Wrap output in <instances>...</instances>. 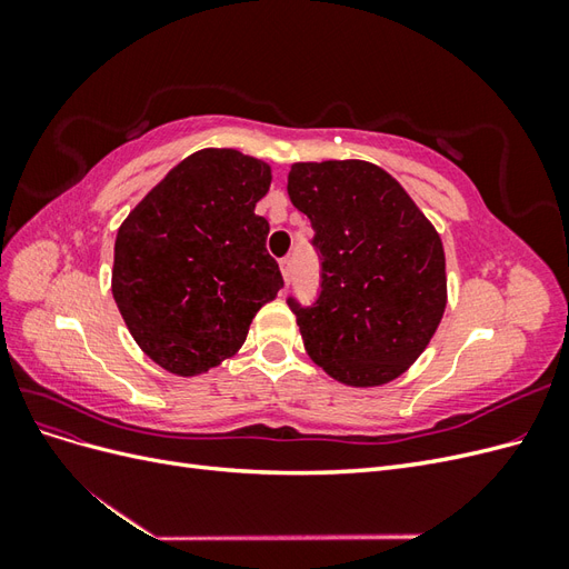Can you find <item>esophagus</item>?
Returning a JSON list of instances; mask_svg holds the SVG:
<instances>
[{"mask_svg": "<svg viewBox=\"0 0 569 569\" xmlns=\"http://www.w3.org/2000/svg\"><path fill=\"white\" fill-rule=\"evenodd\" d=\"M280 270H282L284 282H289V278H291V258H282V261H280Z\"/></svg>", "mask_w": 569, "mask_h": 569, "instance_id": "1", "label": "esophagus"}]
</instances>
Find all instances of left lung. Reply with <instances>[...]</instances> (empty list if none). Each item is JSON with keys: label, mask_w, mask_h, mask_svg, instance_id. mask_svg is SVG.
<instances>
[{"label": "left lung", "mask_w": 569, "mask_h": 569, "mask_svg": "<svg viewBox=\"0 0 569 569\" xmlns=\"http://www.w3.org/2000/svg\"><path fill=\"white\" fill-rule=\"evenodd\" d=\"M287 192L311 220L320 253L318 301L287 299L308 356L349 387L396 380L443 316L439 232L406 189L368 161L295 163Z\"/></svg>", "instance_id": "left-lung-1"}]
</instances>
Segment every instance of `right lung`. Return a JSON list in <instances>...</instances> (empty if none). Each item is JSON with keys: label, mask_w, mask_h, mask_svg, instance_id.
Listing matches in <instances>:
<instances>
[{"label": "right lung", "mask_w": 569, "mask_h": 569, "mask_svg": "<svg viewBox=\"0 0 569 569\" xmlns=\"http://www.w3.org/2000/svg\"><path fill=\"white\" fill-rule=\"evenodd\" d=\"M270 166L237 149L180 161L118 228L111 291L132 339L163 370L194 377L234 356L282 274L253 209Z\"/></svg>", "instance_id": "1"}]
</instances>
